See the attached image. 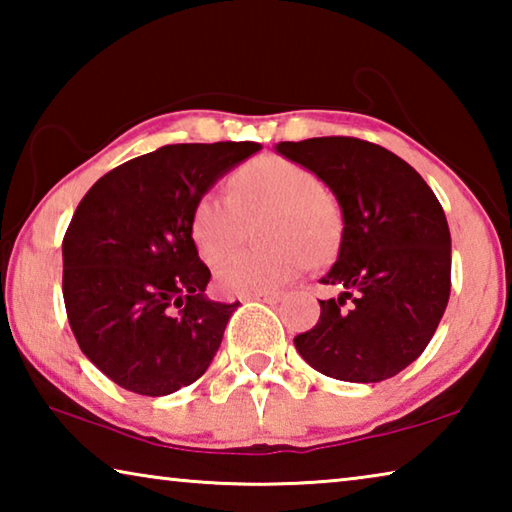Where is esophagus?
I'll use <instances>...</instances> for the list:
<instances>
[{
	"label": "esophagus",
	"mask_w": 512,
	"mask_h": 512,
	"mask_svg": "<svg viewBox=\"0 0 512 512\" xmlns=\"http://www.w3.org/2000/svg\"><path fill=\"white\" fill-rule=\"evenodd\" d=\"M248 300H257V302H266V305H275V302L282 300V296H280V293H266V296H250Z\"/></svg>",
	"instance_id": "1"
}]
</instances>
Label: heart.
Instances as JSON below:
<instances>
[{
    "mask_svg": "<svg viewBox=\"0 0 512 512\" xmlns=\"http://www.w3.org/2000/svg\"><path fill=\"white\" fill-rule=\"evenodd\" d=\"M230 198L205 194L192 212V239L207 264L221 262L246 235V223L264 214L257 239L266 248L232 255L216 271L223 296L277 293L305 273L311 262L334 255L341 214L320 192L309 169L280 155H264L241 167L228 183Z\"/></svg>",
    "mask_w": 512,
    "mask_h": 512,
    "instance_id": "1",
    "label": "heart"
}]
</instances>
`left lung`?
Instances as JSON below:
<instances>
[{
	"label": "left lung",
	"instance_id": "1",
	"mask_svg": "<svg viewBox=\"0 0 512 512\" xmlns=\"http://www.w3.org/2000/svg\"><path fill=\"white\" fill-rule=\"evenodd\" d=\"M275 151L309 169L343 216L339 257L320 282V318L293 343L327 377L375 384L420 357L452 289V237L436 194L411 164L357 137L280 142Z\"/></svg>",
	"mask_w": 512,
	"mask_h": 512
}]
</instances>
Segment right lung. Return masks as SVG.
<instances>
[{"label": "right lung", "mask_w": 512, "mask_h": 512, "mask_svg": "<svg viewBox=\"0 0 512 512\" xmlns=\"http://www.w3.org/2000/svg\"><path fill=\"white\" fill-rule=\"evenodd\" d=\"M255 142L169 144L108 171L63 239V298L76 343L137 395H171L210 368L239 302L205 296L210 268L192 212Z\"/></svg>", "instance_id": "1"}]
</instances>
